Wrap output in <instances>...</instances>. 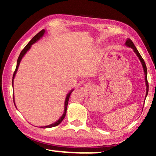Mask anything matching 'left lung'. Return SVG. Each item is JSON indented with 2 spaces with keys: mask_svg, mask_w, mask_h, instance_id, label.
I'll list each match as a JSON object with an SVG mask.
<instances>
[{
  "mask_svg": "<svg viewBox=\"0 0 156 156\" xmlns=\"http://www.w3.org/2000/svg\"><path fill=\"white\" fill-rule=\"evenodd\" d=\"M125 44H126V46H128V47H131V48L133 49L134 52L136 53V55H137V56H138V57L139 58V59L140 60V61H141V62H142V67H143L144 72V73H145V82H146V85H147V93H146V97H147V94H148V91H149V83H148V80H147V69L146 64H145L144 59L142 58V57L141 56V55L140 54V53H139V51H138V49H136V47H135V45H134L133 43V42H132V41L131 40V39L128 38L127 41H126Z\"/></svg>",
  "mask_w": 156,
  "mask_h": 156,
  "instance_id": "left-lung-1",
  "label": "left lung"
}]
</instances>
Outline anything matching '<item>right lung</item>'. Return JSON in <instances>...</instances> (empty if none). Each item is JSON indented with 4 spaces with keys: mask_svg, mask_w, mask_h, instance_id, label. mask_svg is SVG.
<instances>
[{
    "mask_svg": "<svg viewBox=\"0 0 156 156\" xmlns=\"http://www.w3.org/2000/svg\"><path fill=\"white\" fill-rule=\"evenodd\" d=\"M44 33V30H41V31H40V32H38V34H36V35L35 36H34V38H33L32 39H31V40L30 41V43H29L27 44V45H26V46L25 47V48L23 49L22 50V51H21L20 54V55H19V56H18V60H17V65H16V69H15L14 72V74H13L12 86H13V81H14L13 80H14V77H15L16 73V72H17V69H18V66H19V64H20V62L21 59H22V58L23 57V56H24V55L26 54V52H27V51H28V50L30 49L31 44H32L34 43H36V42L37 41L39 40V39H40V38H41V37L43 36ZM72 91H73V90H72ZM72 91L69 92V94H67V98H66V100H65V112H64V113H63V115L61 116V118H60L58 120L56 121V122L53 123V124H51V125H47V126H41V128H50V127H54V126H57V125H58L59 124L62 122V120L64 119L65 117L66 113H67V109L68 102H69V97H70L71 94H72ZM13 96H14V95H13ZM14 105H15V104H14ZM15 106H16V105H15Z\"/></svg>",
    "mask_w": 156,
    "mask_h": 156,
    "instance_id": "obj_1",
    "label": "right lung"
}]
</instances>
